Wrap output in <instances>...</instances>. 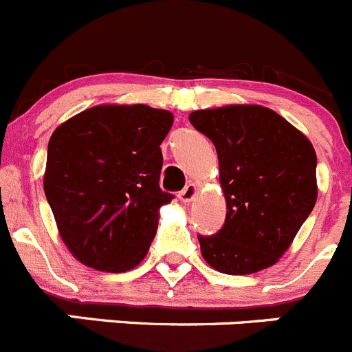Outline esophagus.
<instances>
[{"label": "esophagus", "instance_id": "34e87169", "mask_svg": "<svg viewBox=\"0 0 352 352\" xmlns=\"http://www.w3.org/2000/svg\"><path fill=\"white\" fill-rule=\"evenodd\" d=\"M195 193H197V186L193 185V183H190V185H186L185 188L182 190V192H179V200H182V202H185V204H188L190 200L193 199V197H195Z\"/></svg>", "mask_w": 352, "mask_h": 352}]
</instances>
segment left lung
<instances>
[{"label": "left lung", "mask_w": 352, "mask_h": 352, "mask_svg": "<svg viewBox=\"0 0 352 352\" xmlns=\"http://www.w3.org/2000/svg\"><path fill=\"white\" fill-rule=\"evenodd\" d=\"M214 143L226 219L199 235L204 259L226 274L273 266L316 204V153L309 140L273 110L228 105L190 113Z\"/></svg>", "instance_id": "8db88e82"}]
</instances>
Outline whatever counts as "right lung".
<instances>
[{"mask_svg": "<svg viewBox=\"0 0 352 352\" xmlns=\"http://www.w3.org/2000/svg\"><path fill=\"white\" fill-rule=\"evenodd\" d=\"M173 113L148 105H98L55 129L45 193L62 240L98 271L138 266L157 233L159 207L174 195L159 186L160 143Z\"/></svg>", "mask_w": 352, "mask_h": 352, "instance_id": "right-lung-1", "label": "right lung"}]
</instances>
